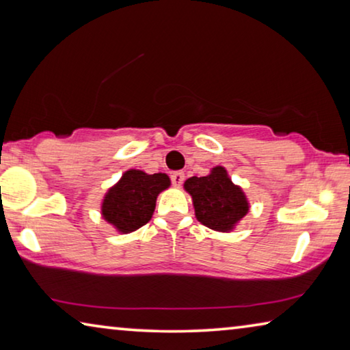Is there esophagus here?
<instances>
[{
  "label": "esophagus",
  "instance_id": "1",
  "mask_svg": "<svg viewBox=\"0 0 350 350\" xmlns=\"http://www.w3.org/2000/svg\"><path fill=\"white\" fill-rule=\"evenodd\" d=\"M183 180H185V174L182 171H176V173L171 174V182H173L174 187H180Z\"/></svg>",
  "mask_w": 350,
  "mask_h": 350
}]
</instances>
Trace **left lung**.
Instances as JSON below:
<instances>
[{"label": "left lung", "instance_id": "left-lung-1", "mask_svg": "<svg viewBox=\"0 0 350 350\" xmlns=\"http://www.w3.org/2000/svg\"><path fill=\"white\" fill-rule=\"evenodd\" d=\"M183 188L193 199L198 221L216 232H232L250 210L245 193L224 167L211 168L208 176L189 177Z\"/></svg>", "mask_w": 350, "mask_h": 350}]
</instances>
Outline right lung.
I'll use <instances>...</instances> for the list:
<instances>
[{
	"mask_svg": "<svg viewBox=\"0 0 350 350\" xmlns=\"http://www.w3.org/2000/svg\"><path fill=\"white\" fill-rule=\"evenodd\" d=\"M170 185L171 180L165 173L146 174L140 170H128L106 191L102 216L118 233H133L150 222L157 196Z\"/></svg>",
	"mask_w": 350,
	"mask_h": 350,
	"instance_id": "right-lung-1",
	"label": "right lung"
}]
</instances>
